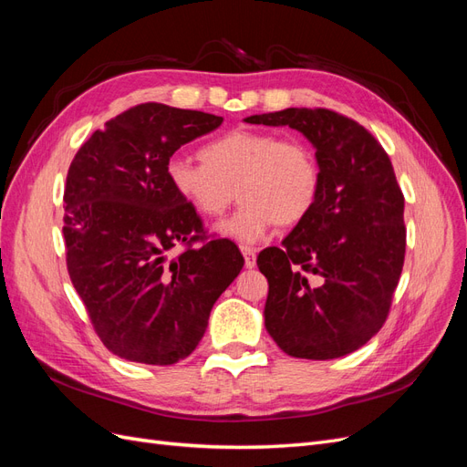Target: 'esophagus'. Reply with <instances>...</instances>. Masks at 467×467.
I'll list each match as a JSON object with an SVG mask.
<instances>
[{"mask_svg":"<svg viewBox=\"0 0 467 467\" xmlns=\"http://www.w3.org/2000/svg\"><path fill=\"white\" fill-rule=\"evenodd\" d=\"M242 253H244V257H245V266L247 268H253L257 265V251L253 249V247H249V245H242Z\"/></svg>","mask_w":467,"mask_h":467,"instance_id":"esophagus-1","label":"esophagus"}]
</instances>
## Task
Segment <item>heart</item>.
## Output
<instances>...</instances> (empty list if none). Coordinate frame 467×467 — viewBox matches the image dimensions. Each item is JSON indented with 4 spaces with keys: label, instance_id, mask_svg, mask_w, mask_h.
I'll list each match as a JSON object with an SVG mask.
<instances>
[{
    "label": "heart",
    "instance_id": "1",
    "mask_svg": "<svg viewBox=\"0 0 467 467\" xmlns=\"http://www.w3.org/2000/svg\"><path fill=\"white\" fill-rule=\"evenodd\" d=\"M201 161L169 160L165 175L179 199L206 220H216L242 196L235 214L218 232L257 244L280 225L288 228L312 212L319 194L316 151L300 138L265 130H232L201 148Z\"/></svg>",
    "mask_w": 467,
    "mask_h": 467
}]
</instances>
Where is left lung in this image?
Segmentation results:
<instances>
[{"mask_svg":"<svg viewBox=\"0 0 467 467\" xmlns=\"http://www.w3.org/2000/svg\"><path fill=\"white\" fill-rule=\"evenodd\" d=\"M249 124L290 126L316 148L319 194L282 247L259 253L265 327L296 358L331 360L381 329L405 259L403 192L388 153L348 117L285 109Z\"/></svg>","mask_w":467,"mask_h":467,"instance_id":"1","label":"left lung"}]
</instances>
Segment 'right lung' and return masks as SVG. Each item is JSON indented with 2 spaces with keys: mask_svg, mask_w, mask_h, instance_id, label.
<instances>
[{
  "mask_svg": "<svg viewBox=\"0 0 467 467\" xmlns=\"http://www.w3.org/2000/svg\"><path fill=\"white\" fill-rule=\"evenodd\" d=\"M222 120L161 103L138 105L95 130L69 165L67 273L95 333L124 360L167 366L187 358L212 306L242 271L239 249L228 239H206L199 214L165 175L182 144ZM177 244L186 249L173 258Z\"/></svg>",
  "mask_w": 467,
  "mask_h": 467,
  "instance_id": "obj_1",
  "label": "right lung"
}]
</instances>
